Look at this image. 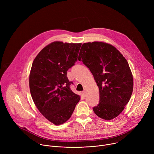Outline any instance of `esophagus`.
<instances>
[{
  "mask_svg": "<svg viewBox=\"0 0 154 154\" xmlns=\"http://www.w3.org/2000/svg\"><path fill=\"white\" fill-rule=\"evenodd\" d=\"M82 93H83V95L85 96L86 94V91H83L82 92Z\"/></svg>",
  "mask_w": 154,
  "mask_h": 154,
  "instance_id": "34e87169",
  "label": "esophagus"
}]
</instances>
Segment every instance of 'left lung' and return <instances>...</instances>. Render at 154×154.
Returning a JSON list of instances; mask_svg holds the SVG:
<instances>
[{
    "label": "left lung",
    "mask_w": 154,
    "mask_h": 154,
    "mask_svg": "<svg viewBox=\"0 0 154 154\" xmlns=\"http://www.w3.org/2000/svg\"><path fill=\"white\" fill-rule=\"evenodd\" d=\"M80 51L78 59L90 69L99 90V103L93 111L103 119H113L124 110L133 92L128 63L115 47L104 42L84 43Z\"/></svg>",
    "instance_id": "left-lung-1"
}]
</instances>
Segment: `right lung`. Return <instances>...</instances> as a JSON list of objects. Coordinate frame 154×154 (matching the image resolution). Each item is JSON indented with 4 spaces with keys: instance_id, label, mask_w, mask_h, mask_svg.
I'll return each instance as SVG.
<instances>
[{
    "instance_id": "1",
    "label": "right lung",
    "mask_w": 154,
    "mask_h": 154,
    "mask_svg": "<svg viewBox=\"0 0 154 154\" xmlns=\"http://www.w3.org/2000/svg\"><path fill=\"white\" fill-rule=\"evenodd\" d=\"M82 43L54 41L34 59L29 75L32 99L39 112L55 125L66 122L80 96L70 88L67 71L74 64Z\"/></svg>"
}]
</instances>
